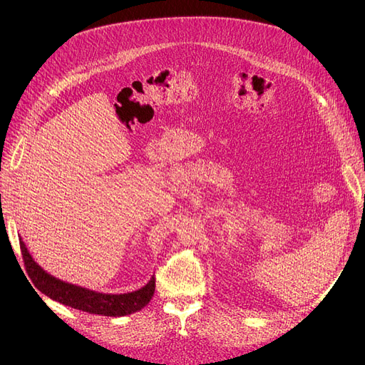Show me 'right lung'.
<instances>
[{
  "instance_id": "right-lung-1",
  "label": "right lung",
  "mask_w": 365,
  "mask_h": 365,
  "mask_svg": "<svg viewBox=\"0 0 365 365\" xmlns=\"http://www.w3.org/2000/svg\"><path fill=\"white\" fill-rule=\"evenodd\" d=\"M19 242H21V250L26 272L36 289L43 294L48 296L50 299L65 306H71L73 309H80L83 312L103 317H124L143 309L150 302L153 292H155V278L153 277L148 281L146 285L142 287V289L124 294L99 293L88 290L86 287L62 281L46 272L43 267L34 260L22 238H19Z\"/></svg>"
}]
</instances>
